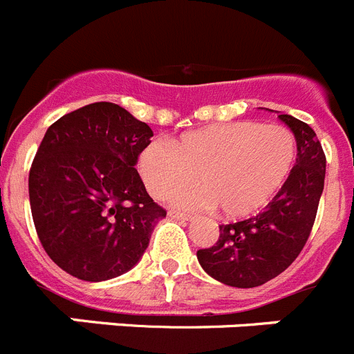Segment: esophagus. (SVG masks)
Wrapping results in <instances>:
<instances>
[{
    "label": "esophagus",
    "mask_w": 354,
    "mask_h": 354,
    "mask_svg": "<svg viewBox=\"0 0 354 354\" xmlns=\"http://www.w3.org/2000/svg\"><path fill=\"white\" fill-rule=\"evenodd\" d=\"M168 216L174 218V220H192V216L186 214V212H180V211H168Z\"/></svg>",
    "instance_id": "34e87169"
}]
</instances>
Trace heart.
Here are the masks:
<instances>
[{
	"label": "heart",
	"instance_id": "obj_1",
	"mask_svg": "<svg viewBox=\"0 0 354 354\" xmlns=\"http://www.w3.org/2000/svg\"><path fill=\"white\" fill-rule=\"evenodd\" d=\"M296 161V140L278 124L243 120L150 142L138 158L149 193L183 207H216L225 218L255 214L283 187ZM198 180L202 188L180 192Z\"/></svg>",
	"mask_w": 354,
	"mask_h": 354
}]
</instances>
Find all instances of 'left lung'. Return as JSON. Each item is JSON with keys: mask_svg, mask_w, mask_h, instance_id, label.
<instances>
[{"mask_svg": "<svg viewBox=\"0 0 354 354\" xmlns=\"http://www.w3.org/2000/svg\"><path fill=\"white\" fill-rule=\"evenodd\" d=\"M292 131L298 158L283 187L257 216L220 225L211 248L196 252L200 266L218 282L259 287L286 271L305 246L324 189L326 156L308 124L278 115Z\"/></svg>", "mask_w": 354, "mask_h": 354, "instance_id": "1", "label": "left lung"}]
</instances>
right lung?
Wrapping results in <instances>:
<instances>
[{"label": "right lung", "instance_id": "add662e5", "mask_svg": "<svg viewBox=\"0 0 354 354\" xmlns=\"http://www.w3.org/2000/svg\"><path fill=\"white\" fill-rule=\"evenodd\" d=\"M152 136L113 102L71 111L44 134L28 177L31 216L46 253L72 277L129 271L167 216L134 168Z\"/></svg>", "mask_w": 354, "mask_h": 354}]
</instances>
